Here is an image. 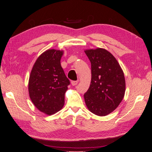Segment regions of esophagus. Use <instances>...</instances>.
I'll list each match as a JSON object with an SVG mask.
<instances>
[{
	"instance_id": "esophagus-1",
	"label": "esophagus",
	"mask_w": 152,
	"mask_h": 152,
	"mask_svg": "<svg viewBox=\"0 0 152 152\" xmlns=\"http://www.w3.org/2000/svg\"><path fill=\"white\" fill-rule=\"evenodd\" d=\"M71 84L72 86H76L77 84H78V82L77 81H71Z\"/></svg>"
}]
</instances>
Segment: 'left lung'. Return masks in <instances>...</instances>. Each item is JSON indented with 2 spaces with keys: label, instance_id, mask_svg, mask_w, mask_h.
<instances>
[{
  "label": "left lung",
  "instance_id": "8db88e82",
  "mask_svg": "<svg viewBox=\"0 0 152 152\" xmlns=\"http://www.w3.org/2000/svg\"><path fill=\"white\" fill-rule=\"evenodd\" d=\"M91 64V82L84 97L87 108L98 116L115 110L126 91L124 72L113 55L103 48L86 49Z\"/></svg>",
  "mask_w": 152,
  "mask_h": 152
}]
</instances>
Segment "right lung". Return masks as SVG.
<instances>
[{
    "label": "right lung",
    "instance_id": "obj_1",
    "mask_svg": "<svg viewBox=\"0 0 152 152\" xmlns=\"http://www.w3.org/2000/svg\"><path fill=\"white\" fill-rule=\"evenodd\" d=\"M63 54V50H45L37 59L29 77L30 98L39 111L48 115L63 108L70 84L61 66Z\"/></svg>",
    "mask_w": 152,
    "mask_h": 152
}]
</instances>
